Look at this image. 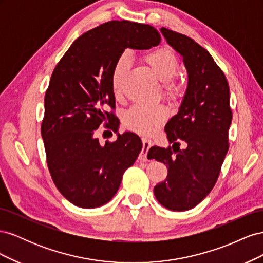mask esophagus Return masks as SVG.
<instances>
[{
    "instance_id": "34e87169",
    "label": "esophagus",
    "mask_w": 263,
    "mask_h": 263,
    "mask_svg": "<svg viewBox=\"0 0 263 263\" xmlns=\"http://www.w3.org/2000/svg\"><path fill=\"white\" fill-rule=\"evenodd\" d=\"M141 141H142V149L139 154V159L141 161H146L147 154H148L150 147L153 146V142H151V140L148 138H141Z\"/></svg>"
}]
</instances>
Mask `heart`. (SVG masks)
I'll use <instances>...</instances> for the list:
<instances>
[{
	"mask_svg": "<svg viewBox=\"0 0 263 263\" xmlns=\"http://www.w3.org/2000/svg\"><path fill=\"white\" fill-rule=\"evenodd\" d=\"M142 60L145 61L153 73L163 82V94L172 101L183 97L184 85L180 79L176 78L179 63L176 53L169 48H159L146 53ZM130 67V59L123 54L115 62L112 70V91L116 98H119L122 82ZM166 109L162 105L142 106L134 105L124 114L123 123L126 128L142 135L155 133L166 118Z\"/></svg>",
	"mask_w": 263,
	"mask_h": 263,
	"instance_id": "1",
	"label": "heart"
}]
</instances>
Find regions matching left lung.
I'll use <instances>...</instances> for the list:
<instances>
[{"label":"left lung","mask_w":263,"mask_h":263,"mask_svg":"<svg viewBox=\"0 0 263 263\" xmlns=\"http://www.w3.org/2000/svg\"><path fill=\"white\" fill-rule=\"evenodd\" d=\"M160 30L183 57L189 81L178 114L164 127L172 148L151 147L148 158L168 166L166 179L154 189L158 202L183 212L200 204L216 183L229 148L233 113L227 79L211 53L185 35Z\"/></svg>","instance_id":"obj_1"}]
</instances>
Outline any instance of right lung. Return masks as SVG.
I'll return each mask as SVG.
<instances>
[{
  "label": "right lung",
  "mask_w": 263,
  "mask_h": 263,
  "mask_svg": "<svg viewBox=\"0 0 263 263\" xmlns=\"http://www.w3.org/2000/svg\"><path fill=\"white\" fill-rule=\"evenodd\" d=\"M161 42L147 24L110 21L70 46L55 66L45 95L42 136L54 185L69 202L95 209L112 200L123 174L142 144L136 134L117 135L101 145L95 132L102 123L117 132L112 70L126 48L149 49Z\"/></svg>",
  "instance_id": "right-lung-1"
}]
</instances>
